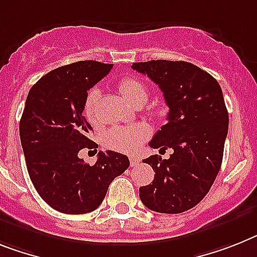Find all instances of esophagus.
Returning a JSON list of instances; mask_svg holds the SVG:
<instances>
[{
    "mask_svg": "<svg viewBox=\"0 0 257 257\" xmlns=\"http://www.w3.org/2000/svg\"><path fill=\"white\" fill-rule=\"evenodd\" d=\"M141 163V159L138 158V156H131L130 158V164L133 165V167H137L138 164Z\"/></svg>",
    "mask_w": 257,
    "mask_h": 257,
    "instance_id": "1",
    "label": "esophagus"
}]
</instances>
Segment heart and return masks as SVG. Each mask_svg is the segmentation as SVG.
I'll return each mask as SVG.
<instances>
[{"mask_svg":"<svg viewBox=\"0 0 257 257\" xmlns=\"http://www.w3.org/2000/svg\"><path fill=\"white\" fill-rule=\"evenodd\" d=\"M119 92L123 98L131 105H135L139 101H147V89L142 81L135 77H126L119 82ZM99 97V90L97 88L90 89L84 103V114L89 122H95V103ZM151 137V127L146 123H137L131 126L114 127L106 131L102 137V143L105 147L115 151L134 154L141 148L142 143Z\"/></svg>","mask_w":257,"mask_h":257,"instance_id":"heart-1","label":"heart"}]
</instances>
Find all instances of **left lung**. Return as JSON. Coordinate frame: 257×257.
I'll return each instance as SVG.
<instances>
[{"label": "left lung", "instance_id": "obj_1", "mask_svg": "<svg viewBox=\"0 0 257 257\" xmlns=\"http://www.w3.org/2000/svg\"><path fill=\"white\" fill-rule=\"evenodd\" d=\"M133 69L158 84L168 105V123L150 142L169 159H144L155 171L154 181L139 188V197L152 211L179 214L207 194L223 159L228 113L215 78L188 61L134 63Z\"/></svg>", "mask_w": 257, "mask_h": 257}]
</instances>
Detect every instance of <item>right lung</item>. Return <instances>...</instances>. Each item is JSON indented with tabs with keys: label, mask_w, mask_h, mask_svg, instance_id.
Listing matches in <instances>:
<instances>
[{
	"label": "right lung",
	"mask_w": 257,
	"mask_h": 257,
	"mask_svg": "<svg viewBox=\"0 0 257 257\" xmlns=\"http://www.w3.org/2000/svg\"><path fill=\"white\" fill-rule=\"evenodd\" d=\"M113 64L85 60L56 68L30 89L19 135L27 172L39 196L64 214L90 213L107 188L130 165L119 152H98L94 165L78 158L82 148H98L89 139L92 126L82 115L88 90Z\"/></svg>",
	"instance_id": "right-lung-1"
}]
</instances>
